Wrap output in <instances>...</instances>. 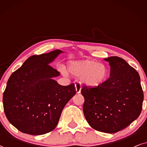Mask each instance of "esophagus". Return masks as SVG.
Returning <instances> with one entry per match:
<instances>
[{
	"label": "esophagus",
	"mask_w": 147,
	"mask_h": 147,
	"mask_svg": "<svg viewBox=\"0 0 147 147\" xmlns=\"http://www.w3.org/2000/svg\"><path fill=\"white\" fill-rule=\"evenodd\" d=\"M75 87H76V92H77L78 94H80V92H81V90H82V86L80 85V84H75Z\"/></svg>",
	"instance_id": "esophagus-1"
}]
</instances>
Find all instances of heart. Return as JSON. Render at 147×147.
Here are the masks:
<instances>
[{
	"label": "heart",
	"mask_w": 147,
	"mask_h": 147,
	"mask_svg": "<svg viewBox=\"0 0 147 147\" xmlns=\"http://www.w3.org/2000/svg\"><path fill=\"white\" fill-rule=\"evenodd\" d=\"M61 70L63 74L67 75L65 68L62 67ZM68 70L72 75L80 77L81 83L89 88H96L101 85L108 76V68L106 65L92 59L69 62Z\"/></svg>",
	"instance_id": "heart-1"
}]
</instances>
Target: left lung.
<instances>
[{
    "label": "left lung",
    "instance_id": "obj_1",
    "mask_svg": "<svg viewBox=\"0 0 147 147\" xmlns=\"http://www.w3.org/2000/svg\"><path fill=\"white\" fill-rule=\"evenodd\" d=\"M110 66V78L96 88L84 87L83 111L88 124L98 131L115 133L140 114L144 94L139 74L125 60L113 56L104 59Z\"/></svg>",
    "mask_w": 147,
    "mask_h": 147
}]
</instances>
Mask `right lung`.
<instances>
[{"mask_svg":"<svg viewBox=\"0 0 147 147\" xmlns=\"http://www.w3.org/2000/svg\"><path fill=\"white\" fill-rule=\"evenodd\" d=\"M61 50L29 57L13 72L3 94L5 115L23 133L41 135L57 126L62 110L76 93L75 85H59L60 76L49 65Z\"/></svg>","mask_w":147,"mask_h":147,"instance_id":"right-lung-1","label":"right lung"}]
</instances>
